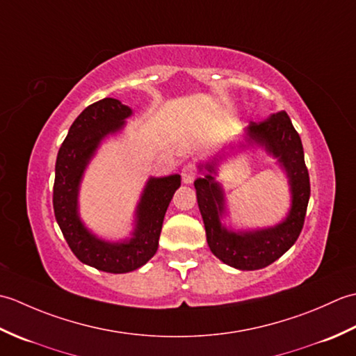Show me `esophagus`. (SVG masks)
<instances>
[{
	"label": "esophagus",
	"instance_id": "1",
	"mask_svg": "<svg viewBox=\"0 0 356 356\" xmlns=\"http://www.w3.org/2000/svg\"><path fill=\"white\" fill-rule=\"evenodd\" d=\"M180 174H182L184 184H193L195 176H197V166H195L194 163H186Z\"/></svg>",
	"mask_w": 356,
	"mask_h": 356
}]
</instances>
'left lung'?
<instances>
[{
    "mask_svg": "<svg viewBox=\"0 0 356 356\" xmlns=\"http://www.w3.org/2000/svg\"><path fill=\"white\" fill-rule=\"evenodd\" d=\"M248 134L278 157L291 179L292 208L283 223L275 228L255 232L234 234L226 231L220 225L223 194L220 186L214 182V177L207 174L205 177L195 180L194 186L211 251L232 268L255 270L269 266L297 241L305 225L311 182L305 163L303 143L286 111H280L259 122H251ZM213 170V166L208 165V171Z\"/></svg>",
    "mask_w": 356,
    "mask_h": 356,
    "instance_id": "1",
    "label": "left lung"
}]
</instances>
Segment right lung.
I'll return each instance as SVG.
<instances>
[{"label":"right lung","instance_id":"obj_1","mask_svg":"<svg viewBox=\"0 0 356 356\" xmlns=\"http://www.w3.org/2000/svg\"><path fill=\"white\" fill-rule=\"evenodd\" d=\"M131 115L127 105L113 97L97 101L81 113L72 124L56 157L53 209L73 254L104 272L125 274L143 266L157 251L163 217L180 186V176L149 179L138 209L134 236L125 243H107L92 236L76 213L78 186L90 157L108 133L118 131L124 119Z\"/></svg>","mask_w":356,"mask_h":356}]
</instances>
